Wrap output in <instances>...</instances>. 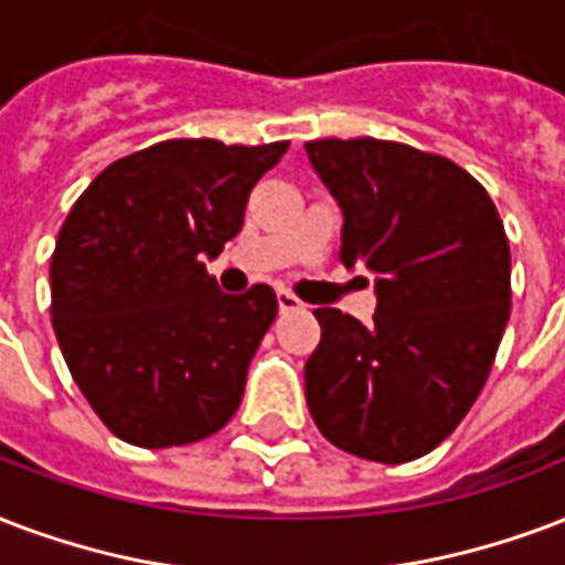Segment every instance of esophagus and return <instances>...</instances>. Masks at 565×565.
Instances as JSON below:
<instances>
[{
  "label": "esophagus",
  "instance_id": "esophagus-1",
  "mask_svg": "<svg viewBox=\"0 0 565 565\" xmlns=\"http://www.w3.org/2000/svg\"><path fill=\"white\" fill-rule=\"evenodd\" d=\"M301 308H305V305H301V301L296 299L292 292L278 290V311H281V313H292V311H301Z\"/></svg>",
  "mask_w": 565,
  "mask_h": 565
}]
</instances>
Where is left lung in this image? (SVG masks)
<instances>
[{
    "mask_svg": "<svg viewBox=\"0 0 565 565\" xmlns=\"http://www.w3.org/2000/svg\"><path fill=\"white\" fill-rule=\"evenodd\" d=\"M343 210L340 264L376 275L370 326L317 308L305 397L331 445L399 465L480 397L510 320V243L492 198L450 159L382 139L305 145Z\"/></svg>",
    "mask_w": 565,
    "mask_h": 565,
    "instance_id": "left-lung-1",
    "label": "left lung"
}]
</instances>
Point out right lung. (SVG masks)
Here are the masks:
<instances>
[{"label": "right lung", "mask_w": 565, "mask_h": 565, "mask_svg": "<svg viewBox=\"0 0 565 565\" xmlns=\"http://www.w3.org/2000/svg\"><path fill=\"white\" fill-rule=\"evenodd\" d=\"M287 148L159 141L100 171L64 218L50 264L55 338L120 441L192 445L239 408L278 299L266 284L227 296L204 260L239 234L254 183Z\"/></svg>", "instance_id": "obj_1"}]
</instances>
